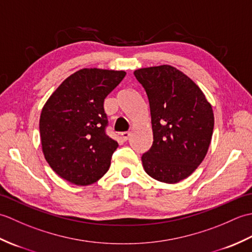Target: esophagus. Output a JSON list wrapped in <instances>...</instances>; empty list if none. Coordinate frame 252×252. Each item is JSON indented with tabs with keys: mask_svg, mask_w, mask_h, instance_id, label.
<instances>
[{
	"mask_svg": "<svg viewBox=\"0 0 252 252\" xmlns=\"http://www.w3.org/2000/svg\"><path fill=\"white\" fill-rule=\"evenodd\" d=\"M121 136H122V138L125 141H127L130 138V136H131V133L130 132H122L121 133Z\"/></svg>",
	"mask_w": 252,
	"mask_h": 252,
	"instance_id": "obj_1",
	"label": "esophagus"
}]
</instances>
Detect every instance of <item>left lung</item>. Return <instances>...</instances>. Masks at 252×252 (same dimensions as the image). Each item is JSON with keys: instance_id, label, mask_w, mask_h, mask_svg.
<instances>
[{"instance_id": "8db88e82", "label": "left lung", "mask_w": 252, "mask_h": 252, "mask_svg": "<svg viewBox=\"0 0 252 252\" xmlns=\"http://www.w3.org/2000/svg\"><path fill=\"white\" fill-rule=\"evenodd\" d=\"M134 76L147 95L154 135L143 167L155 180L178 183L206 156L215 126L212 107L192 80L172 66L142 68Z\"/></svg>"}]
</instances>
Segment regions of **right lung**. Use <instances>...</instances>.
Segmentation results:
<instances>
[{"instance_id":"obj_1","label":"right lung","mask_w":252,"mask_h":252,"mask_svg":"<svg viewBox=\"0 0 252 252\" xmlns=\"http://www.w3.org/2000/svg\"><path fill=\"white\" fill-rule=\"evenodd\" d=\"M126 74L84 68L68 77L47 99L40 117L42 149L63 180L90 185L108 171L118 143L106 133L104 100Z\"/></svg>"}]
</instances>
